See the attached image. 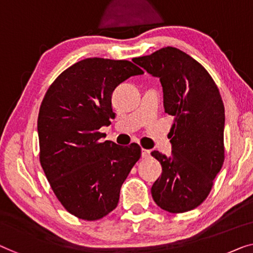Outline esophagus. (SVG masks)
Segmentation results:
<instances>
[{
  "mask_svg": "<svg viewBox=\"0 0 253 253\" xmlns=\"http://www.w3.org/2000/svg\"><path fill=\"white\" fill-rule=\"evenodd\" d=\"M150 150H145V149H142V158L143 159H148L150 157Z\"/></svg>",
  "mask_w": 253,
  "mask_h": 253,
  "instance_id": "obj_1",
  "label": "esophagus"
}]
</instances>
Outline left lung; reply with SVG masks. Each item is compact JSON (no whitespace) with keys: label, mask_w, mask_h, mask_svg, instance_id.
I'll return each mask as SVG.
<instances>
[{"label":"left lung","mask_w":253,"mask_h":253,"mask_svg":"<svg viewBox=\"0 0 253 253\" xmlns=\"http://www.w3.org/2000/svg\"><path fill=\"white\" fill-rule=\"evenodd\" d=\"M133 61L160 79L166 114L174 117L171 156L153 151L163 172L151 188L154 202L180 213L205 201L225 159V109L217 85L185 52L167 46Z\"/></svg>","instance_id":"obj_1"}]
</instances>
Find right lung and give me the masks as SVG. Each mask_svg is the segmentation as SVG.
<instances>
[{"label":"right lung","instance_id":"1","mask_svg":"<svg viewBox=\"0 0 253 253\" xmlns=\"http://www.w3.org/2000/svg\"><path fill=\"white\" fill-rule=\"evenodd\" d=\"M143 74L126 60L84 59L60 74L41 104V165L61 205L81 219L97 220L116 208L123 183L141 157L136 143L125 148L101 143L99 129L115 117V88Z\"/></svg>","mask_w":253,"mask_h":253}]
</instances>
